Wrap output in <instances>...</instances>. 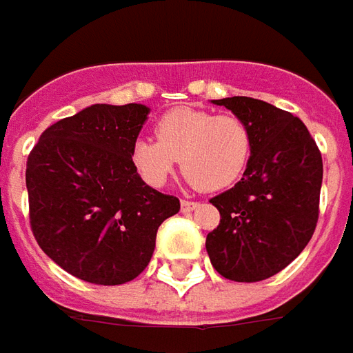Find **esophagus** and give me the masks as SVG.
<instances>
[{"instance_id": "34e87169", "label": "esophagus", "mask_w": 353, "mask_h": 353, "mask_svg": "<svg viewBox=\"0 0 353 353\" xmlns=\"http://www.w3.org/2000/svg\"><path fill=\"white\" fill-rule=\"evenodd\" d=\"M181 207L184 212H190V211H194L196 207H199V203H197V201H188V199H182Z\"/></svg>"}]
</instances>
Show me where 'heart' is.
I'll return each instance as SVG.
<instances>
[{"instance_id": "heart-1", "label": "heart", "mask_w": 353, "mask_h": 353, "mask_svg": "<svg viewBox=\"0 0 353 353\" xmlns=\"http://www.w3.org/2000/svg\"><path fill=\"white\" fill-rule=\"evenodd\" d=\"M156 139H137L131 161L152 186H163L181 159L184 176L197 190L221 192L234 186L249 165L252 134L237 116L176 108L159 117Z\"/></svg>"}]
</instances>
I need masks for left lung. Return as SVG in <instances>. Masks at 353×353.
I'll use <instances>...</instances> for the list:
<instances>
[{
	"label": "left lung",
	"instance_id": "8db88e82",
	"mask_svg": "<svg viewBox=\"0 0 353 353\" xmlns=\"http://www.w3.org/2000/svg\"><path fill=\"white\" fill-rule=\"evenodd\" d=\"M249 125L252 152L243 179L211 199L221 224L205 247L222 277L252 283L289 266L314 236L323 161L316 141L285 110L251 97L212 101Z\"/></svg>",
	"mask_w": 353,
	"mask_h": 353
}]
</instances>
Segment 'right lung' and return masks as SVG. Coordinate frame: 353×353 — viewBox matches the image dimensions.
<instances>
[{
	"instance_id": "right-lung-1",
	"label": "right lung",
	"mask_w": 353,
	"mask_h": 353,
	"mask_svg": "<svg viewBox=\"0 0 353 353\" xmlns=\"http://www.w3.org/2000/svg\"><path fill=\"white\" fill-rule=\"evenodd\" d=\"M150 108L92 104L45 129L30 152V224L62 270L97 285L131 281L148 266L156 234L179 197L142 181L131 161Z\"/></svg>"
}]
</instances>
